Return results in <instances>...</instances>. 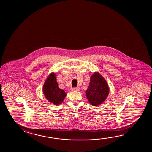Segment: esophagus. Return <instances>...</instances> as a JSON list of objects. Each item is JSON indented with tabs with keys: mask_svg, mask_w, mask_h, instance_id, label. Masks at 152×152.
Returning a JSON list of instances; mask_svg holds the SVG:
<instances>
[{
	"mask_svg": "<svg viewBox=\"0 0 152 152\" xmlns=\"http://www.w3.org/2000/svg\"><path fill=\"white\" fill-rule=\"evenodd\" d=\"M72 91H80V88L78 87H74L72 89Z\"/></svg>",
	"mask_w": 152,
	"mask_h": 152,
	"instance_id": "esophagus-1",
	"label": "esophagus"
}]
</instances>
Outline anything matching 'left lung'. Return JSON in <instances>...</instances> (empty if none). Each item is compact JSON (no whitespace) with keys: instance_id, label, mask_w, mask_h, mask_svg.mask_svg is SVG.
Returning <instances> with one entry per match:
<instances>
[{"instance_id":"obj_1","label":"left lung","mask_w":152,"mask_h":152,"mask_svg":"<svg viewBox=\"0 0 152 152\" xmlns=\"http://www.w3.org/2000/svg\"><path fill=\"white\" fill-rule=\"evenodd\" d=\"M109 93V87L107 81L99 72L91 76L90 85L86 91L87 100L93 106L102 104Z\"/></svg>"}]
</instances>
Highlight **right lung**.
I'll list each match as a JSON object with an SVG mask.
<instances>
[{
  "label": "right lung",
  "mask_w": 152,
  "mask_h": 152,
  "mask_svg": "<svg viewBox=\"0 0 152 152\" xmlns=\"http://www.w3.org/2000/svg\"><path fill=\"white\" fill-rule=\"evenodd\" d=\"M43 93L48 101L55 105L61 104L67 95L64 90L59 88L54 72H51L45 80Z\"/></svg>",
  "instance_id": "obj_1"
}]
</instances>
